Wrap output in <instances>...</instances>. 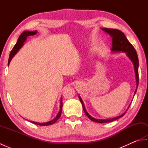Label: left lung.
I'll list each match as a JSON object with an SVG mask.
<instances>
[{
	"mask_svg": "<svg viewBox=\"0 0 148 148\" xmlns=\"http://www.w3.org/2000/svg\"><path fill=\"white\" fill-rule=\"evenodd\" d=\"M102 30L104 31L105 32L109 34L112 37V46L111 51L113 52L123 51V52L126 53L127 55L129 57V58L131 60V61L132 62L133 64L134 65V70H135V73H136V83H137L136 90L134 92V95H135V94H136L137 92L138 84H139V72H138V68H139V59H138L136 49H135V48H134V46L131 45L130 42L128 41L126 36H125V34L123 33L121 31L117 29H107V28H105V29H102ZM79 98L81 101V103H82L83 111L84 113H85V114L91 119V120L94 122L99 123H105L111 122L114 120H116V119H118L119 118H121L122 116H123L125 113H126V112H125L123 114H122L121 115H119L117 116V117L110 118V119H101L94 118L92 117V116H91L86 111L85 107H84L83 100L81 99L80 96H79ZM130 106H128V109L130 108Z\"/></svg>",
	"mask_w": 148,
	"mask_h": 148,
	"instance_id": "left-lung-1",
	"label": "left lung"
}]
</instances>
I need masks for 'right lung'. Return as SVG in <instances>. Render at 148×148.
Instances as JSON below:
<instances>
[{
	"label": "right lung",
	"mask_w": 148,
	"mask_h": 148,
	"mask_svg": "<svg viewBox=\"0 0 148 148\" xmlns=\"http://www.w3.org/2000/svg\"><path fill=\"white\" fill-rule=\"evenodd\" d=\"M37 32V31H34V32H30V31H25V32H23V33L21 34L20 37H19L17 42L16 43V45L13 47V48H12V49L11 50V51L10 53V55H9V60H8V65L9 64V63H10L12 57H13V56L16 54V53L19 51V50H20V49L21 48V47L23 46L24 42H25V40L27 39V37L28 36H30L36 35ZM62 106H63L62 98H61V100H60V111L58 113L57 116H56L54 119H52V120L48 121V122H46V123H37V122L32 121H30V122L32 123L36 124V125H40V126H48V125H51L53 123H55L60 118V117L61 113H62Z\"/></svg>",
	"instance_id": "right-lung-1"
}]
</instances>
